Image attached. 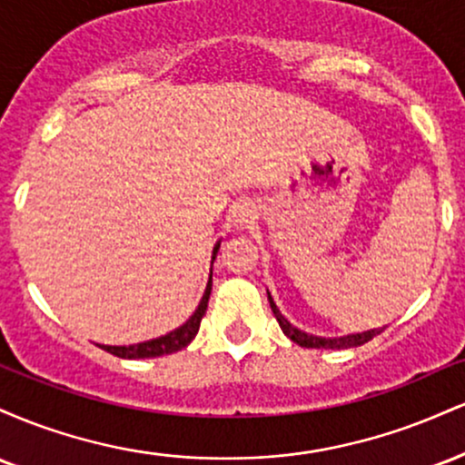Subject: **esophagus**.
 <instances>
[{
	"label": "esophagus",
	"mask_w": 465,
	"mask_h": 465,
	"mask_svg": "<svg viewBox=\"0 0 465 465\" xmlns=\"http://www.w3.org/2000/svg\"><path fill=\"white\" fill-rule=\"evenodd\" d=\"M253 205L251 203H240V205L233 210V223H238V225H244V223H249L251 218H253Z\"/></svg>",
	"instance_id": "34e87169"
}]
</instances>
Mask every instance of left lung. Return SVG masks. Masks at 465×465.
Returning a JSON list of instances; mask_svg holds the SVG:
<instances>
[{
    "label": "left lung",
    "mask_w": 465,
    "mask_h": 465,
    "mask_svg": "<svg viewBox=\"0 0 465 465\" xmlns=\"http://www.w3.org/2000/svg\"><path fill=\"white\" fill-rule=\"evenodd\" d=\"M269 303H271V311H273L277 323H280L282 332H284L288 339L292 341V343L302 345V348H314V350H343V348H359V345L367 343V341H371L373 336L381 334L382 330H367V332L362 334H348V336H339V339H323V336H312V334H306L302 332V330H297L295 325H291L286 322L284 317H282V312L277 311L273 297L269 295Z\"/></svg>",
    "instance_id": "left-lung-1"
}]
</instances>
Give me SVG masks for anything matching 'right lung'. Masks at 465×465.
Returning a JSON list of instances; mask_svg holds the SVG:
<instances>
[{
  "label": "right lung",
  "mask_w": 465,
  "mask_h": 465,
  "mask_svg": "<svg viewBox=\"0 0 465 465\" xmlns=\"http://www.w3.org/2000/svg\"><path fill=\"white\" fill-rule=\"evenodd\" d=\"M218 247H221V244H216L214 247V255ZM210 292H212V275H210V282H207L205 295H203L199 308H196L194 314H192L188 322L181 325V328L174 330V332L159 336V339L146 341V343H137V345H103V350H106L114 356H120V359H153V356L173 354V351L183 350L185 345L194 339L196 332H199L201 319L207 311V302H210Z\"/></svg>",
  "instance_id": "right-lung-1"
}]
</instances>
